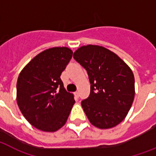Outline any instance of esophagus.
Masks as SVG:
<instances>
[{
  "mask_svg": "<svg viewBox=\"0 0 156 156\" xmlns=\"http://www.w3.org/2000/svg\"><path fill=\"white\" fill-rule=\"evenodd\" d=\"M74 95H75V98H79V92H75L74 93Z\"/></svg>",
  "mask_w": 156,
  "mask_h": 156,
  "instance_id": "obj_1",
  "label": "esophagus"
}]
</instances>
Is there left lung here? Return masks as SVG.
<instances>
[{
	"mask_svg": "<svg viewBox=\"0 0 156 156\" xmlns=\"http://www.w3.org/2000/svg\"><path fill=\"white\" fill-rule=\"evenodd\" d=\"M87 71L90 94L81 106L93 125L110 129L126 117L134 99V76L120 58L98 45H85L73 54Z\"/></svg>",
	"mask_w": 156,
	"mask_h": 156,
	"instance_id": "1",
	"label": "left lung"
}]
</instances>
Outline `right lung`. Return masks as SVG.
I'll list each match as a JSON object with an SVG mask.
<instances>
[{"instance_id": "add662e5", "label": "right lung", "mask_w": 156, "mask_h": 156, "mask_svg": "<svg viewBox=\"0 0 156 156\" xmlns=\"http://www.w3.org/2000/svg\"><path fill=\"white\" fill-rule=\"evenodd\" d=\"M72 54L67 47L46 49L32 59L19 74L17 103L27 120L38 129L55 132L67 122L75 100L64 89L60 76Z\"/></svg>"}]
</instances>
